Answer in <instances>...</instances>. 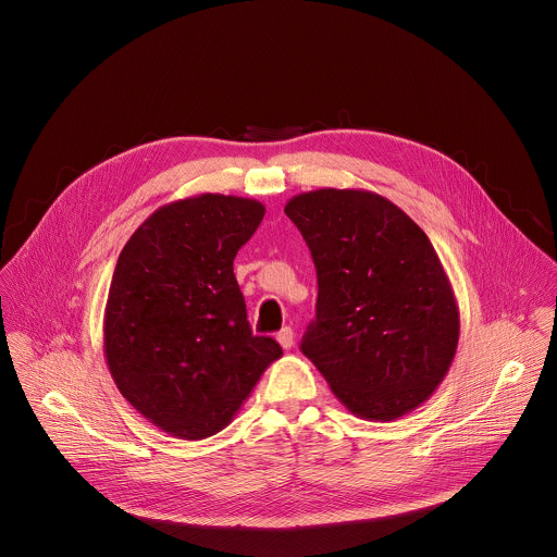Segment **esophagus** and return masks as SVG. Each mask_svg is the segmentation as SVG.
I'll use <instances>...</instances> for the list:
<instances>
[{
  "instance_id": "34e87169",
  "label": "esophagus",
  "mask_w": 557,
  "mask_h": 557,
  "mask_svg": "<svg viewBox=\"0 0 557 557\" xmlns=\"http://www.w3.org/2000/svg\"><path fill=\"white\" fill-rule=\"evenodd\" d=\"M276 341L281 343L283 349H289L294 345V330L289 325H285L278 334H276Z\"/></svg>"
}]
</instances>
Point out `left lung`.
I'll return each mask as SVG.
<instances>
[{"mask_svg":"<svg viewBox=\"0 0 557 557\" xmlns=\"http://www.w3.org/2000/svg\"><path fill=\"white\" fill-rule=\"evenodd\" d=\"M318 270L300 349L356 416L388 422L446 377L459 309L426 234L369 190L319 188L285 206Z\"/></svg>","mask_w":557,"mask_h":557,"instance_id":"obj_1","label":"left lung"}]
</instances>
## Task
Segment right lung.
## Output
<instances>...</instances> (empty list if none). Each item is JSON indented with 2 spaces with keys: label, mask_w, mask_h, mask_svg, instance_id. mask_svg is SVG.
<instances>
[{
  "label": "right lung",
  "mask_w": 557,
  "mask_h": 557,
  "mask_svg": "<svg viewBox=\"0 0 557 557\" xmlns=\"http://www.w3.org/2000/svg\"><path fill=\"white\" fill-rule=\"evenodd\" d=\"M263 203L199 195L157 210L120 252L104 311V356L124 398L169 435L225 429L283 356L257 336L234 259Z\"/></svg>",
  "instance_id": "right-lung-1"
}]
</instances>
